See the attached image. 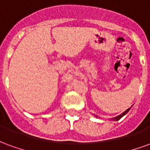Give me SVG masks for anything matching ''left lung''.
Returning a JSON list of instances; mask_svg holds the SVG:
<instances>
[{"mask_svg":"<svg viewBox=\"0 0 150 150\" xmlns=\"http://www.w3.org/2000/svg\"><path fill=\"white\" fill-rule=\"evenodd\" d=\"M131 108H132V106H131ZM129 110H130V108H128V109H127V110H126L125 112H123L122 114H120V116H116V117H114V118H113L112 120H119L120 119V118H122L123 116H125V114H127V112H129ZM96 116V117H97V116Z\"/></svg>","mask_w":150,"mask_h":150,"instance_id":"obj_1","label":"left lung"}]
</instances>
